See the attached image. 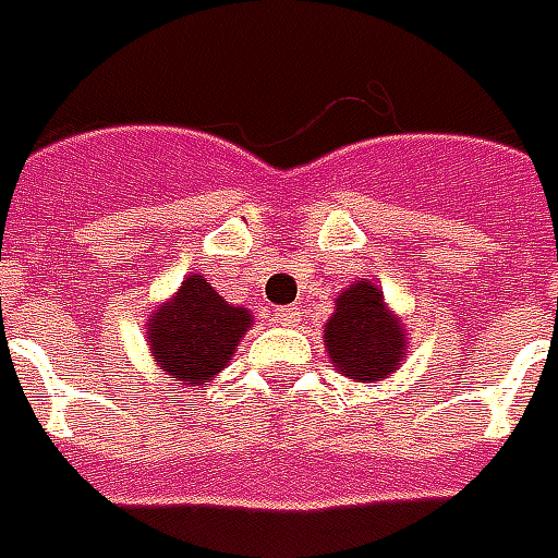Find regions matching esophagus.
I'll return each mask as SVG.
<instances>
[{"label":"esophagus","mask_w":558,"mask_h":558,"mask_svg":"<svg viewBox=\"0 0 558 558\" xmlns=\"http://www.w3.org/2000/svg\"><path fill=\"white\" fill-rule=\"evenodd\" d=\"M272 315H276V322L282 324V327H294L300 322V312L294 306H282V310H276Z\"/></svg>","instance_id":"1"}]
</instances>
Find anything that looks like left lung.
<instances>
[{"mask_svg":"<svg viewBox=\"0 0 558 558\" xmlns=\"http://www.w3.org/2000/svg\"><path fill=\"white\" fill-rule=\"evenodd\" d=\"M324 345L339 373L357 381H381L405 354V330L387 312L373 282H354L336 300V312L324 324Z\"/></svg>","mask_w":558,"mask_h":558,"instance_id":"1","label":"left lung"}]
</instances>
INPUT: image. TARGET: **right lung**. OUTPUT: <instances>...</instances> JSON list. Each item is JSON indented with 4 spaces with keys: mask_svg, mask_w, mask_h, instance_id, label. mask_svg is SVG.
<instances>
[{
    "mask_svg": "<svg viewBox=\"0 0 558 558\" xmlns=\"http://www.w3.org/2000/svg\"><path fill=\"white\" fill-rule=\"evenodd\" d=\"M252 315L225 303L204 276H189L177 298L146 324V342L161 369L180 385H201L231 363Z\"/></svg>",
    "mask_w": 558,
    "mask_h": 558,
    "instance_id": "right-lung-1",
    "label": "right lung"
}]
</instances>
